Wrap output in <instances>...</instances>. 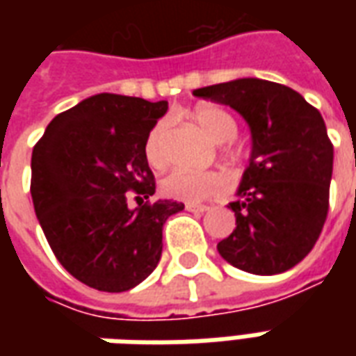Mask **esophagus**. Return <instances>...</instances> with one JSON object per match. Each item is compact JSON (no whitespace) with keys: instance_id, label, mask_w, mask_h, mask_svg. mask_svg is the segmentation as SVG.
I'll list each match as a JSON object with an SVG mask.
<instances>
[{"instance_id":"esophagus-1","label":"esophagus","mask_w":356,"mask_h":356,"mask_svg":"<svg viewBox=\"0 0 356 356\" xmlns=\"http://www.w3.org/2000/svg\"><path fill=\"white\" fill-rule=\"evenodd\" d=\"M186 211H194V213H204V211H208L209 206H204V204H193V202H188L185 204Z\"/></svg>"}]
</instances>
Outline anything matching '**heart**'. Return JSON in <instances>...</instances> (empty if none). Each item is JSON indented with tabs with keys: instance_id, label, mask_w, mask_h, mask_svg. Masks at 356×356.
Segmentation results:
<instances>
[{
	"instance_id": "heart-1",
	"label": "heart",
	"mask_w": 356,
	"mask_h": 356,
	"mask_svg": "<svg viewBox=\"0 0 356 356\" xmlns=\"http://www.w3.org/2000/svg\"><path fill=\"white\" fill-rule=\"evenodd\" d=\"M193 122L206 137H209L217 145H223L227 140L234 139L236 129H238L234 118L227 110L219 108L216 104H200L193 112ZM165 131H168V124L162 120L150 129L147 143H145L147 160L154 168H160L165 162V148H163ZM227 185H229L227 177L217 171L173 170L163 177L160 191L173 200L196 204V202L223 193Z\"/></svg>"
}]
</instances>
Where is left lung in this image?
Segmentation results:
<instances>
[{"mask_svg": "<svg viewBox=\"0 0 356 356\" xmlns=\"http://www.w3.org/2000/svg\"><path fill=\"white\" fill-rule=\"evenodd\" d=\"M193 95L236 110L252 135L236 200L229 204L236 229L217 252L252 275L290 270L313 250L328 216L334 147L321 112L298 91L259 78H238Z\"/></svg>", "mask_w": 356, "mask_h": 356, "instance_id": "8db88e82", "label": "left lung"}]
</instances>
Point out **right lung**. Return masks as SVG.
<instances>
[{
  "mask_svg": "<svg viewBox=\"0 0 356 356\" xmlns=\"http://www.w3.org/2000/svg\"><path fill=\"white\" fill-rule=\"evenodd\" d=\"M168 102L99 93L51 120L32 152V200L58 263L99 291H127L162 257L173 200L127 208V194L156 191L145 143Z\"/></svg>",
  "mask_w": 356,
  "mask_h": 356,
  "instance_id": "1",
  "label": "right lung"
}]
</instances>
